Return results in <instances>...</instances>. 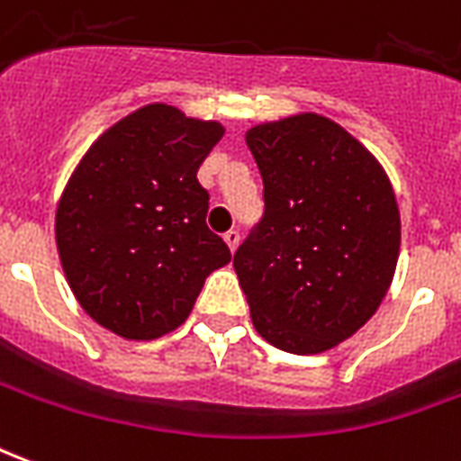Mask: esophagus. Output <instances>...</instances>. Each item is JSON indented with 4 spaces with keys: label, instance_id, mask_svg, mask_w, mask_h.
<instances>
[{
    "label": "esophagus",
    "instance_id": "esophagus-1",
    "mask_svg": "<svg viewBox=\"0 0 461 461\" xmlns=\"http://www.w3.org/2000/svg\"><path fill=\"white\" fill-rule=\"evenodd\" d=\"M223 240H225V246L230 248V253H236L238 243H240V233H238V230H228V233L223 236Z\"/></svg>",
    "mask_w": 461,
    "mask_h": 461
}]
</instances>
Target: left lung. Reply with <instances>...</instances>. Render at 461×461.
<instances>
[{
  "label": "left lung",
  "mask_w": 461,
  "mask_h": 461,
  "mask_svg": "<svg viewBox=\"0 0 461 461\" xmlns=\"http://www.w3.org/2000/svg\"><path fill=\"white\" fill-rule=\"evenodd\" d=\"M266 213L233 256L258 335L320 355L377 312L400 258V208L380 161L312 111L246 131Z\"/></svg>",
  "instance_id": "8db88e82"
}]
</instances>
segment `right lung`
<instances>
[{
    "label": "right lung",
    "mask_w": 461,
    "mask_h": 461,
    "mask_svg": "<svg viewBox=\"0 0 461 461\" xmlns=\"http://www.w3.org/2000/svg\"><path fill=\"white\" fill-rule=\"evenodd\" d=\"M218 121L149 104L81 156L57 205L59 260L86 315L123 340H156L191 315L205 277L230 263L208 230L195 173Z\"/></svg>",
    "instance_id": "right-lung-1"
}]
</instances>
